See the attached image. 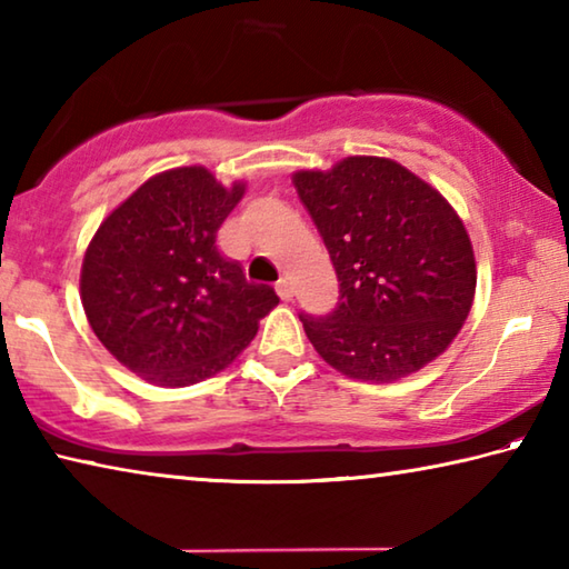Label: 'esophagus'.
<instances>
[{"label":"esophagus","instance_id":"esophagus-1","mask_svg":"<svg viewBox=\"0 0 569 569\" xmlns=\"http://www.w3.org/2000/svg\"><path fill=\"white\" fill-rule=\"evenodd\" d=\"M276 293H278V298H281V301H291V298H293L291 281H288V278H281V281L276 283Z\"/></svg>","mask_w":569,"mask_h":569}]
</instances>
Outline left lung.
Masks as SVG:
<instances>
[{
    "mask_svg": "<svg viewBox=\"0 0 569 569\" xmlns=\"http://www.w3.org/2000/svg\"><path fill=\"white\" fill-rule=\"evenodd\" d=\"M291 180L341 286L331 316H301L321 359L349 379L391 383L445 353L477 293L475 248L449 200L379 156Z\"/></svg>",
    "mask_w": 569,
    "mask_h": 569,
    "instance_id": "obj_1",
    "label": "left lung"
}]
</instances>
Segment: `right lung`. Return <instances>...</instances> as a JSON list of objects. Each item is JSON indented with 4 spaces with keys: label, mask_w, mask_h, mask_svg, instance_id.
Here are the masks:
<instances>
[{
    "label": "right lung",
    "mask_w": 569,
    "mask_h": 569,
    "mask_svg": "<svg viewBox=\"0 0 569 569\" xmlns=\"http://www.w3.org/2000/svg\"><path fill=\"white\" fill-rule=\"evenodd\" d=\"M246 180L203 166L162 170L94 230L80 271L92 331L124 369L156 387H190L233 363L278 306L218 253L216 233Z\"/></svg>",
    "instance_id": "1"
}]
</instances>
